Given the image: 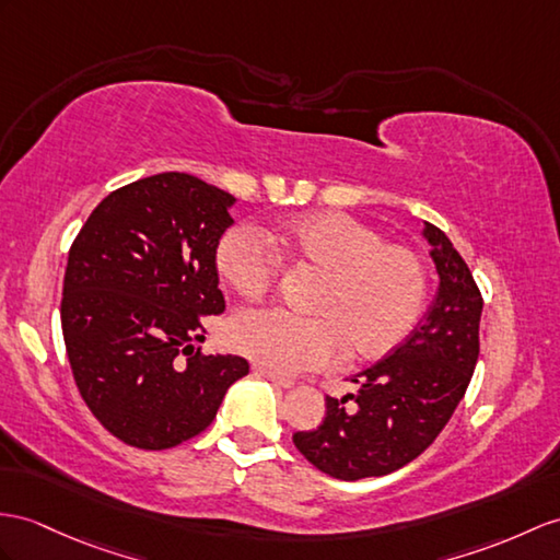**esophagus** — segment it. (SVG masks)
Returning a JSON list of instances; mask_svg holds the SVG:
<instances>
[{"mask_svg": "<svg viewBox=\"0 0 560 560\" xmlns=\"http://www.w3.org/2000/svg\"><path fill=\"white\" fill-rule=\"evenodd\" d=\"M254 373L266 377V380H270L272 385H278V387H282V389H292V387H294L292 380L282 377V375H276V373H270V371H266V368H261V365H254Z\"/></svg>", "mask_w": 560, "mask_h": 560, "instance_id": "34e87169", "label": "esophagus"}]
</instances>
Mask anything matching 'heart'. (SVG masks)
Listing matches in <instances>:
<instances>
[{
    "label": "heart",
    "instance_id": "heart-1",
    "mask_svg": "<svg viewBox=\"0 0 560 560\" xmlns=\"http://www.w3.org/2000/svg\"><path fill=\"white\" fill-rule=\"evenodd\" d=\"M280 255L320 272L308 311H247L230 323V345L276 375L323 368L345 347L353 361H375L397 349L425 304L422 258L404 244L383 242L377 230L345 213H304L268 240L233 228L215 249V266L242 299H264L276 288Z\"/></svg>",
    "mask_w": 560,
    "mask_h": 560
}]
</instances>
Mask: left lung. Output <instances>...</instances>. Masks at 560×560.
<instances>
[{
  "label": "left lung",
  "instance_id": "1",
  "mask_svg": "<svg viewBox=\"0 0 560 560\" xmlns=\"http://www.w3.org/2000/svg\"><path fill=\"white\" fill-rule=\"evenodd\" d=\"M422 237L440 276L425 318L389 357L351 377L357 394L325 399L318 430L292 438L313 466L337 480L389 475L418 458L454 416L472 377L480 353V290L440 228L422 223Z\"/></svg>",
  "mask_w": 560,
  "mask_h": 560
}]
</instances>
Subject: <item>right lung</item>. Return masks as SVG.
<instances>
[{
	"label": "right lung",
	"mask_w": 560,
	"mask_h": 560,
	"mask_svg": "<svg viewBox=\"0 0 560 560\" xmlns=\"http://www.w3.org/2000/svg\"><path fill=\"white\" fill-rule=\"evenodd\" d=\"M235 201L195 175H149L102 199L68 252V361L80 397L120 442L161 452L197 438L249 373L242 357L192 345L199 318L225 311L215 249Z\"/></svg>",
	"instance_id": "1"
}]
</instances>
